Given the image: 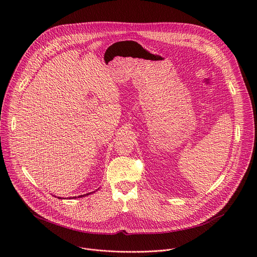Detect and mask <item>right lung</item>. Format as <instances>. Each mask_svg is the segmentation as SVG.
Returning <instances> with one entry per match:
<instances>
[{"label": "right lung", "instance_id": "1", "mask_svg": "<svg viewBox=\"0 0 257 257\" xmlns=\"http://www.w3.org/2000/svg\"><path fill=\"white\" fill-rule=\"evenodd\" d=\"M93 193H95V192H93ZM93 193H88V194H86V195H81V196H79L78 198H83V197H86V196H88V195H91V194H93ZM54 197H55V196H54ZM57 198H58V199H61L60 197H57ZM76 198H77V197H74V199H76Z\"/></svg>", "mask_w": 257, "mask_h": 257}]
</instances>
